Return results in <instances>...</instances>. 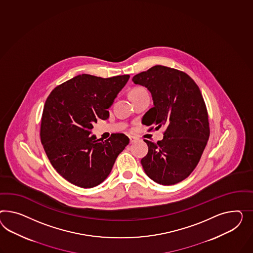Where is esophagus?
<instances>
[{"instance_id":"esophagus-1","label":"esophagus","mask_w":253,"mask_h":253,"mask_svg":"<svg viewBox=\"0 0 253 253\" xmlns=\"http://www.w3.org/2000/svg\"><path fill=\"white\" fill-rule=\"evenodd\" d=\"M129 139H130V144H132V143H134V142L136 141V138H135V137L129 136Z\"/></svg>"}]
</instances>
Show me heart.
<instances>
[{"instance_id":"b5f03b06","label":"heart","mask_w":253,"mask_h":253,"mask_svg":"<svg viewBox=\"0 0 253 253\" xmlns=\"http://www.w3.org/2000/svg\"><path fill=\"white\" fill-rule=\"evenodd\" d=\"M145 90L142 87H136V88H133L130 92V96H134V95H138L140 93H143Z\"/></svg>"}]
</instances>
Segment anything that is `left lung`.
<instances>
[{"instance_id":"1","label":"left lung","mask_w":253,"mask_h":253,"mask_svg":"<svg viewBox=\"0 0 253 253\" xmlns=\"http://www.w3.org/2000/svg\"><path fill=\"white\" fill-rule=\"evenodd\" d=\"M132 81L148 89L154 101L142 123L156 125V130L166 127L163 140H144L148 145L141 160L144 172L158 184L178 183L198 165L210 135L202 93L184 72L162 65L134 75Z\"/></svg>"}]
</instances>
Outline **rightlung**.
<instances>
[{"label": "right lung", "instance_id": "right-lung-1", "mask_svg": "<svg viewBox=\"0 0 253 253\" xmlns=\"http://www.w3.org/2000/svg\"><path fill=\"white\" fill-rule=\"evenodd\" d=\"M129 78L83 74L58 85L48 96L41 118V143L52 167L72 184L84 189L100 184L129 144L123 133L102 142L90 135L98 118H109L107 109Z\"/></svg>", "mask_w": 253, "mask_h": 253}]
</instances>
